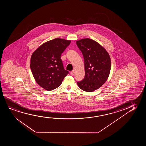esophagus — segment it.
<instances>
[{
  "instance_id": "esophagus-1",
  "label": "esophagus",
  "mask_w": 146,
  "mask_h": 146,
  "mask_svg": "<svg viewBox=\"0 0 146 146\" xmlns=\"http://www.w3.org/2000/svg\"><path fill=\"white\" fill-rule=\"evenodd\" d=\"M74 73H75L74 70H72V71H71L70 72V74H71V75H73L74 74Z\"/></svg>"
}]
</instances>
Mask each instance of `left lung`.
<instances>
[{
  "instance_id": "1",
  "label": "left lung",
  "mask_w": 146,
  "mask_h": 146,
  "mask_svg": "<svg viewBox=\"0 0 146 146\" xmlns=\"http://www.w3.org/2000/svg\"><path fill=\"white\" fill-rule=\"evenodd\" d=\"M76 44L83 54L85 66L84 78L77 84L83 91H94L108 79L111 67L110 56L101 45L89 38L78 40Z\"/></svg>"
}]
</instances>
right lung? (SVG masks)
Returning a JSON list of instances; mask_svg holds the SVG:
<instances>
[{"label": "right lung", "mask_w": 146, "mask_h": 146, "mask_svg": "<svg viewBox=\"0 0 146 146\" xmlns=\"http://www.w3.org/2000/svg\"><path fill=\"white\" fill-rule=\"evenodd\" d=\"M70 42L55 38L44 43L33 53L30 69L37 84L45 90L58 88L69 73L64 69L61 55Z\"/></svg>", "instance_id": "obj_1"}]
</instances>
